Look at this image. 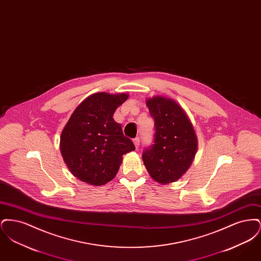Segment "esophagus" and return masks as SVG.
<instances>
[{"instance_id":"esophagus-1","label":"esophagus","mask_w":261,"mask_h":261,"mask_svg":"<svg viewBox=\"0 0 261 261\" xmlns=\"http://www.w3.org/2000/svg\"><path fill=\"white\" fill-rule=\"evenodd\" d=\"M133 142H134V144H135L136 149H139V146H140V137H136L135 139H133Z\"/></svg>"}]
</instances>
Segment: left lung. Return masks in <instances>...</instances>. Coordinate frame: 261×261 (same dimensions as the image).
<instances>
[{
    "label": "left lung",
    "mask_w": 261,
    "mask_h": 261,
    "mask_svg": "<svg viewBox=\"0 0 261 261\" xmlns=\"http://www.w3.org/2000/svg\"><path fill=\"white\" fill-rule=\"evenodd\" d=\"M154 121L152 144L144 149L142 159L153 180L167 184L186 172L197 151V137L183 109L172 99H148Z\"/></svg>",
    "instance_id": "obj_1"
}]
</instances>
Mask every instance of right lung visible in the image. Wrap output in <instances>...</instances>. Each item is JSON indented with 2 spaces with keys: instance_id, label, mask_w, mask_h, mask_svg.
Returning a JSON list of instances; mask_svg holds the SVG:
<instances>
[{
  "instance_id": "add662e5",
  "label": "right lung",
  "mask_w": 261,
  "mask_h": 261,
  "mask_svg": "<svg viewBox=\"0 0 261 261\" xmlns=\"http://www.w3.org/2000/svg\"><path fill=\"white\" fill-rule=\"evenodd\" d=\"M126 94L97 93L84 99L65 125L61 150L71 173L88 184L99 186L113 179L122 155L135 149L122 127L112 118Z\"/></svg>"
}]
</instances>
